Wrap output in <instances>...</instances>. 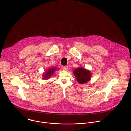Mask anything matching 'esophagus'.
Here are the masks:
<instances>
[{
	"instance_id": "1",
	"label": "esophagus",
	"mask_w": 131,
	"mask_h": 131,
	"mask_svg": "<svg viewBox=\"0 0 131 131\" xmlns=\"http://www.w3.org/2000/svg\"><path fill=\"white\" fill-rule=\"evenodd\" d=\"M62 69L64 71H67L69 70V68H68V66H63V67H62Z\"/></svg>"
}]
</instances>
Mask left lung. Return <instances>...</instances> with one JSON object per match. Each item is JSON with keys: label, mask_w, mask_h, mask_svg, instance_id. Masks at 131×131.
<instances>
[{"label": "left lung", "mask_w": 131, "mask_h": 131, "mask_svg": "<svg viewBox=\"0 0 131 131\" xmlns=\"http://www.w3.org/2000/svg\"><path fill=\"white\" fill-rule=\"evenodd\" d=\"M73 74L78 83L84 84L91 80V71L82 67H78L73 71Z\"/></svg>", "instance_id": "left-lung-1"}]
</instances>
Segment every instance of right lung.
<instances>
[{"instance_id": "1", "label": "right lung", "mask_w": 131, "mask_h": 131, "mask_svg": "<svg viewBox=\"0 0 131 131\" xmlns=\"http://www.w3.org/2000/svg\"><path fill=\"white\" fill-rule=\"evenodd\" d=\"M57 70L56 67H51L47 69V70L43 73V78L44 80H48L52 75L54 74L55 72Z\"/></svg>"}]
</instances>
